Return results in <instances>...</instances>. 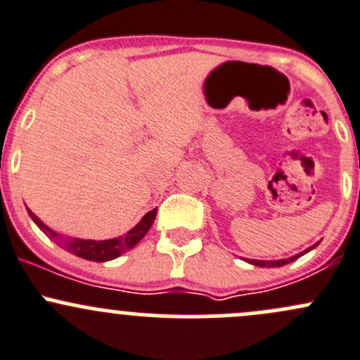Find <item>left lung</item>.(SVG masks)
Masks as SVG:
<instances>
[{"label":"left lung","instance_id":"1","mask_svg":"<svg viewBox=\"0 0 360 360\" xmlns=\"http://www.w3.org/2000/svg\"><path fill=\"white\" fill-rule=\"evenodd\" d=\"M315 245H317V244H315ZM315 245H311V248H308L307 250H303V252H301V254H307L308 250L314 249ZM301 254H296V256L288 257V259H277V261H259V259H245V261H248V263H250V264H254V266H263V268L266 266V268H274V266H284V264L291 263V261L297 259V257H300Z\"/></svg>","mask_w":360,"mask_h":360}]
</instances>
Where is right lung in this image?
Here are the masks:
<instances>
[{"label": "right lung", "mask_w": 360, "mask_h": 360, "mask_svg": "<svg viewBox=\"0 0 360 360\" xmlns=\"http://www.w3.org/2000/svg\"><path fill=\"white\" fill-rule=\"evenodd\" d=\"M27 212L29 216H31V219L38 224L39 230L45 235H49V237L52 238L56 244H59L60 248L69 250V252L75 254V256L83 257V259L99 261V263L115 259V257L122 256V254L127 252L129 249L136 248V245L143 240L144 235L148 233V230H150L151 224H153L155 216H157V209L150 210L148 214H144L143 219H141L132 230L127 231L122 237L110 238V240H83V238H68L56 233V231L50 230L45 223H41V219H39L36 214H32L29 209Z\"/></svg>", "instance_id": "add662e5"}]
</instances>
